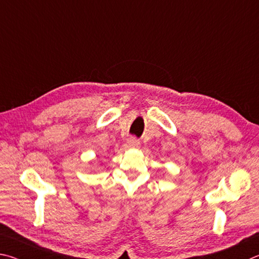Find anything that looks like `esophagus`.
Instances as JSON below:
<instances>
[{
    "label": "esophagus",
    "mask_w": 259,
    "mask_h": 259,
    "mask_svg": "<svg viewBox=\"0 0 259 259\" xmlns=\"http://www.w3.org/2000/svg\"><path fill=\"white\" fill-rule=\"evenodd\" d=\"M127 144H128V147L131 148H139L140 147V141L137 138H130L128 141H127Z\"/></svg>",
    "instance_id": "34e87169"
}]
</instances>
